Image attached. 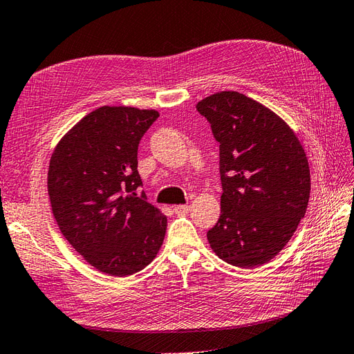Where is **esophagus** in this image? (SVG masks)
Instances as JSON below:
<instances>
[{"mask_svg": "<svg viewBox=\"0 0 354 354\" xmlns=\"http://www.w3.org/2000/svg\"><path fill=\"white\" fill-rule=\"evenodd\" d=\"M174 211L177 216H185V214H187L190 211V207L189 205H177V207H174Z\"/></svg>", "mask_w": 354, "mask_h": 354, "instance_id": "obj_1", "label": "esophagus"}]
</instances>
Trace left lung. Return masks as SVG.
Returning a JSON list of instances; mask_svg holds the SVG:
<instances>
[{"label": "left lung", "instance_id": "1", "mask_svg": "<svg viewBox=\"0 0 354 354\" xmlns=\"http://www.w3.org/2000/svg\"><path fill=\"white\" fill-rule=\"evenodd\" d=\"M220 143L221 216L207 238L223 261L255 267L292 238L310 198V168L281 116L238 91L198 102Z\"/></svg>", "mask_w": 354, "mask_h": 354}]
</instances>
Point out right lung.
I'll return each mask as SVG.
<instances>
[{
  "mask_svg": "<svg viewBox=\"0 0 354 354\" xmlns=\"http://www.w3.org/2000/svg\"><path fill=\"white\" fill-rule=\"evenodd\" d=\"M159 112L102 106L85 115L53 151L47 187L63 236L94 269L128 276L151 264L167 217L138 195L137 149Z\"/></svg>",
  "mask_w": 354,
  "mask_h": 354,
  "instance_id": "obj_1",
  "label": "right lung"
}]
</instances>
